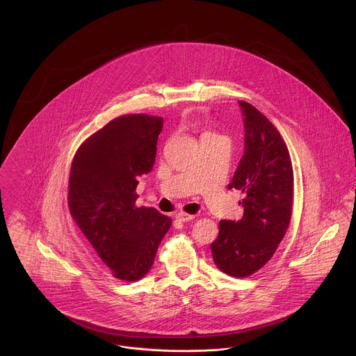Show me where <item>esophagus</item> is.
I'll return each mask as SVG.
<instances>
[{
  "label": "esophagus",
  "mask_w": 356,
  "mask_h": 356,
  "mask_svg": "<svg viewBox=\"0 0 356 356\" xmlns=\"http://www.w3.org/2000/svg\"><path fill=\"white\" fill-rule=\"evenodd\" d=\"M176 218H179V220H180V221H183V222H188V221L194 220V218H195V216H193V214H187V213H183V211H180V213H177V214H176Z\"/></svg>",
  "instance_id": "1"
}]
</instances>
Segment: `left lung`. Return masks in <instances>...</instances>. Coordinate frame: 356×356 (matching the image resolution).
Here are the masks:
<instances>
[{"instance_id": "obj_1", "label": "left lung", "mask_w": 356, "mask_h": 356, "mask_svg": "<svg viewBox=\"0 0 356 356\" xmlns=\"http://www.w3.org/2000/svg\"><path fill=\"white\" fill-rule=\"evenodd\" d=\"M238 106L244 122V154L228 188L243 194L238 202L243 217L222 220L210 247L221 272L247 277L268 264L288 229L293 170L276 127L248 102L238 101Z\"/></svg>"}]
</instances>
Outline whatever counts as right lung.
Instances as JSON below:
<instances>
[{
	"instance_id": "obj_1",
	"label": "right lung",
	"mask_w": 356,
	"mask_h": 356,
	"mask_svg": "<svg viewBox=\"0 0 356 356\" xmlns=\"http://www.w3.org/2000/svg\"><path fill=\"white\" fill-rule=\"evenodd\" d=\"M161 118L112 120L78 150L70 175L68 204L99 259L124 281L146 276L172 225L154 207H136L139 177L152 172Z\"/></svg>"
}]
</instances>
